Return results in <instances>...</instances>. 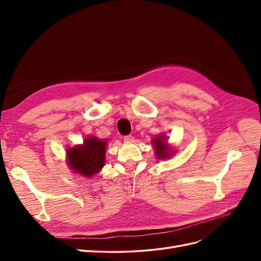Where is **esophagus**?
Here are the masks:
<instances>
[{
	"label": "esophagus",
	"mask_w": 261,
	"mask_h": 261,
	"mask_svg": "<svg viewBox=\"0 0 261 261\" xmlns=\"http://www.w3.org/2000/svg\"><path fill=\"white\" fill-rule=\"evenodd\" d=\"M134 140H135V139H134V137L132 135H127V136L124 137L125 143H134Z\"/></svg>",
	"instance_id": "1"
}]
</instances>
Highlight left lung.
<instances>
[{
    "label": "left lung",
    "instance_id": "left-lung-1",
    "mask_svg": "<svg viewBox=\"0 0 261 261\" xmlns=\"http://www.w3.org/2000/svg\"><path fill=\"white\" fill-rule=\"evenodd\" d=\"M169 138L165 137L164 134H159V135L152 138L151 144L154 149V155L156 159L165 160L170 159V158L176 152V150L171 147L168 143Z\"/></svg>",
    "mask_w": 261,
    "mask_h": 261
}]
</instances>
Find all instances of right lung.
<instances>
[{"label": "right lung", "mask_w": 261, "mask_h": 261, "mask_svg": "<svg viewBox=\"0 0 261 261\" xmlns=\"http://www.w3.org/2000/svg\"><path fill=\"white\" fill-rule=\"evenodd\" d=\"M108 139L96 136L85 138L82 145L66 149V163L72 172L87 178L98 174L106 164Z\"/></svg>", "instance_id": "right-lung-1"}]
</instances>
